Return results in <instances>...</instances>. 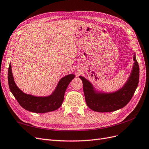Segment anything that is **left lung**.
I'll return each instance as SVG.
<instances>
[{"label": "left lung", "mask_w": 149, "mask_h": 149, "mask_svg": "<svg viewBox=\"0 0 149 149\" xmlns=\"http://www.w3.org/2000/svg\"><path fill=\"white\" fill-rule=\"evenodd\" d=\"M134 61V64L127 82L121 89L114 93H96L90 81L83 77H79L83 82L86 103L91 109L101 113L111 112L124 107L130 102L139 80V67L135 55Z\"/></svg>", "instance_id": "left-lung-1"}]
</instances>
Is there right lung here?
Listing matches in <instances>:
<instances>
[{
    "label": "right lung",
    "instance_id": "obj_1",
    "mask_svg": "<svg viewBox=\"0 0 149 149\" xmlns=\"http://www.w3.org/2000/svg\"><path fill=\"white\" fill-rule=\"evenodd\" d=\"M75 77L69 74L62 78L54 92L49 97H38L24 93L19 89L14 81L12 72L11 64L8 70V82L11 92L20 106L27 111L37 113H44L58 109L63 102L64 94L71 80Z\"/></svg>",
    "mask_w": 149,
    "mask_h": 149
}]
</instances>
